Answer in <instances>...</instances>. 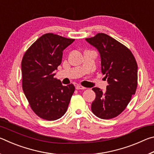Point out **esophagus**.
I'll return each mask as SVG.
<instances>
[{"instance_id": "34e87169", "label": "esophagus", "mask_w": 154, "mask_h": 154, "mask_svg": "<svg viewBox=\"0 0 154 154\" xmlns=\"http://www.w3.org/2000/svg\"><path fill=\"white\" fill-rule=\"evenodd\" d=\"M76 89L77 90H84V89H85V88L82 86V85H76Z\"/></svg>"}]
</instances>
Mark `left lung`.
<instances>
[{"instance_id":"left-lung-1","label":"left lung","mask_w":154,"mask_h":154,"mask_svg":"<svg viewBox=\"0 0 154 154\" xmlns=\"http://www.w3.org/2000/svg\"><path fill=\"white\" fill-rule=\"evenodd\" d=\"M98 49L101 58V71L107 79L106 90L93 88L96 98L92 111L103 119L119 116L128 105L137 88V63L130 49L106 34L98 33L85 38Z\"/></svg>"}]
</instances>
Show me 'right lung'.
Segmentation results:
<instances>
[{
	"label": "right lung",
	"instance_id": "right-lung-1",
	"mask_svg": "<svg viewBox=\"0 0 154 154\" xmlns=\"http://www.w3.org/2000/svg\"><path fill=\"white\" fill-rule=\"evenodd\" d=\"M74 41L47 33L23 56L22 89L34 113L43 119L54 121L63 116L75 92L73 84L64 86L54 77L62 62V51Z\"/></svg>",
	"mask_w": 154,
	"mask_h": 154
}]
</instances>
